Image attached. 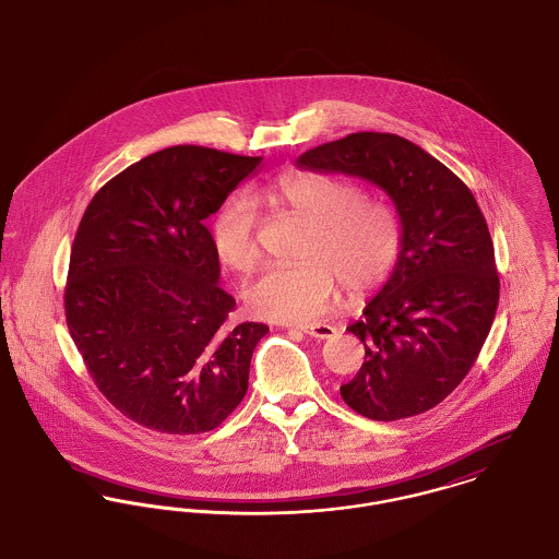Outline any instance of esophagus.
Returning a JSON list of instances; mask_svg holds the SVG:
<instances>
[{
	"mask_svg": "<svg viewBox=\"0 0 559 559\" xmlns=\"http://www.w3.org/2000/svg\"><path fill=\"white\" fill-rule=\"evenodd\" d=\"M300 330L304 334H308L312 338H321V341L332 338L336 332V328L330 323H301Z\"/></svg>",
	"mask_w": 559,
	"mask_h": 559,
	"instance_id": "1",
	"label": "esophagus"
}]
</instances>
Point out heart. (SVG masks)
I'll return each mask as SVG.
<instances>
[{
	"instance_id": "1",
	"label": "heart",
	"mask_w": 559,
	"mask_h": 559,
	"mask_svg": "<svg viewBox=\"0 0 559 559\" xmlns=\"http://www.w3.org/2000/svg\"><path fill=\"white\" fill-rule=\"evenodd\" d=\"M304 218L308 234L294 265H267L245 289L249 308L274 321L319 317L336 296L338 278L350 292L377 287L391 274L402 227L395 211L343 178L325 174H289L253 193ZM216 258L236 272L258 263V211L247 195L227 198L211 223Z\"/></svg>"
}]
</instances>
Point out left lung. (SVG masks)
<instances>
[{
	"mask_svg": "<svg viewBox=\"0 0 559 559\" xmlns=\"http://www.w3.org/2000/svg\"><path fill=\"white\" fill-rule=\"evenodd\" d=\"M296 166L381 187L402 227L385 287L346 328L366 357L341 386L344 402L374 421L430 411L473 368L500 300L493 242L473 191L395 133H348L306 151Z\"/></svg>",
	"mask_w": 559,
	"mask_h": 559,
	"instance_id": "obj_1",
	"label": "left lung"
}]
</instances>
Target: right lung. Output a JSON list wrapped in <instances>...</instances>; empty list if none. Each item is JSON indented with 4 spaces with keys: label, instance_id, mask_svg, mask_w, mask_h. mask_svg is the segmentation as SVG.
I'll return each mask as SVG.
<instances>
[{
    "label": "right lung",
    "instance_id": "obj_1",
    "mask_svg": "<svg viewBox=\"0 0 559 559\" xmlns=\"http://www.w3.org/2000/svg\"><path fill=\"white\" fill-rule=\"evenodd\" d=\"M263 157L204 146L157 151L108 180L79 225L66 321L86 370L131 421L215 430L249 389L263 323L231 325L236 300L204 218Z\"/></svg>",
    "mask_w": 559,
    "mask_h": 559
}]
</instances>
